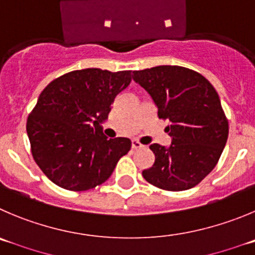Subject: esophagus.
<instances>
[{
	"instance_id": "34e87169",
	"label": "esophagus",
	"mask_w": 255,
	"mask_h": 255,
	"mask_svg": "<svg viewBox=\"0 0 255 255\" xmlns=\"http://www.w3.org/2000/svg\"><path fill=\"white\" fill-rule=\"evenodd\" d=\"M143 147V144L141 143L139 141H137V139H133L132 141V148L133 149H138V148H142Z\"/></svg>"
}]
</instances>
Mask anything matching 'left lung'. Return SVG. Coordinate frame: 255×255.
Here are the masks:
<instances>
[{"label":"left lung","mask_w":255,"mask_h":255,"mask_svg":"<svg viewBox=\"0 0 255 255\" xmlns=\"http://www.w3.org/2000/svg\"><path fill=\"white\" fill-rule=\"evenodd\" d=\"M133 80L148 92L166 127L170 147L149 146L154 163L142 171L147 182L167 191L196 186L213 171L229 134V125L215 88L191 69L160 65L133 71Z\"/></svg>","instance_id":"1"}]
</instances>
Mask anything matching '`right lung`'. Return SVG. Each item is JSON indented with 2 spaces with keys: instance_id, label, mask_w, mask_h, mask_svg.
<instances>
[{
  "instance_id": "1",
  "label": "right lung",
  "mask_w": 255,
  "mask_h": 255,
  "mask_svg": "<svg viewBox=\"0 0 255 255\" xmlns=\"http://www.w3.org/2000/svg\"><path fill=\"white\" fill-rule=\"evenodd\" d=\"M130 80V70L89 68L64 74L42 90L26 130L35 162L54 184L70 191L94 189L128 153L130 139H108L101 123Z\"/></svg>"
}]
</instances>
